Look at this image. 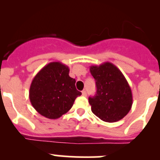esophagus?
Returning <instances> with one entry per match:
<instances>
[{"label":"esophagus","instance_id":"esophagus-1","mask_svg":"<svg viewBox=\"0 0 160 160\" xmlns=\"http://www.w3.org/2000/svg\"><path fill=\"white\" fill-rule=\"evenodd\" d=\"M82 95H83V97H86L87 96V91L85 90H83V91H82Z\"/></svg>","mask_w":160,"mask_h":160}]
</instances>
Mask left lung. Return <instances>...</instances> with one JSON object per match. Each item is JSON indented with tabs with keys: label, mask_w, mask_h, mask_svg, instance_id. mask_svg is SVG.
<instances>
[{
	"label": "left lung",
	"mask_w": 160,
	"mask_h": 160,
	"mask_svg": "<svg viewBox=\"0 0 160 160\" xmlns=\"http://www.w3.org/2000/svg\"><path fill=\"white\" fill-rule=\"evenodd\" d=\"M90 72L96 80L97 93L89 98L91 111L106 122H115L132 108V90L121 70L109 62L93 65Z\"/></svg>",
	"instance_id": "left-lung-1"
}]
</instances>
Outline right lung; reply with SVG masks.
I'll list each match as a JSON object with an SVG mask.
<instances>
[{
	"instance_id": "add662e5",
	"label": "right lung",
	"mask_w": 160,
	"mask_h": 160,
	"mask_svg": "<svg viewBox=\"0 0 160 160\" xmlns=\"http://www.w3.org/2000/svg\"><path fill=\"white\" fill-rule=\"evenodd\" d=\"M70 69L60 62H52L35 76L31 83L29 99L41 115L57 119L70 110L81 92L76 89L75 79L69 76Z\"/></svg>"
}]
</instances>
